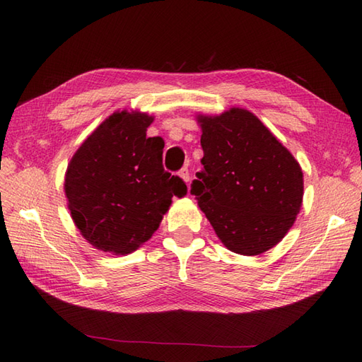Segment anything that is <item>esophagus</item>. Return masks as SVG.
I'll return each mask as SVG.
<instances>
[{
    "instance_id": "34e87169",
    "label": "esophagus",
    "mask_w": 362,
    "mask_h": 362,
    "mask_svg": "<svg viewBox=\"0 0 362 362\" xmlns=\"http://www.w3.org/2000/svg\"><path fill=\"white\" fill-rule=\"evenodd\" d=\"M179 175H180V179L185 182V183H188L189 182V173H188V168H182L180 171H179Z\"/></svg>"
}]
</instances>
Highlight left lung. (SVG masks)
Listing matches in <instances>:
<instances>
[{"mask_svg":"<svg viewBox=\"0 0 362 362\" xmlns=\"http://www.w3.org/2000/svg\"><path fill=\"white\" fill-rule=\"evenodd\" d=\"M204 171L191 185L228 250L253 257L279 244L303 202V171L252 112L232 107L196 115Z\"/></svg>","mask_w":362,"mask_h":362,"instance_id":"1","label":"left lung"}]
</instances>
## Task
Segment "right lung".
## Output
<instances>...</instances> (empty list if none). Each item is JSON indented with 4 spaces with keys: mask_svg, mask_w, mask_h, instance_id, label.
Instances as JSON below:
<instances>
[{
    "mask_svg": "<svg viewBox=\"0 0 362 362\" xmlns=\"http://www.w3.org/2000/svg\"><path fill=\"white\" fill-rule=\"evenodd\" d=\"M152 121L140 110L113 112L68 163V210L95 249L115 255L136 250L160 227L173 197L187 194L185 182L161 165L163 140L146 136Z\"/></svg>",
    "mask_w": 362,
    "mask_h": 362,
    "instance_id": "obj_1",
    "label": "right lung"
}]
</instances>
